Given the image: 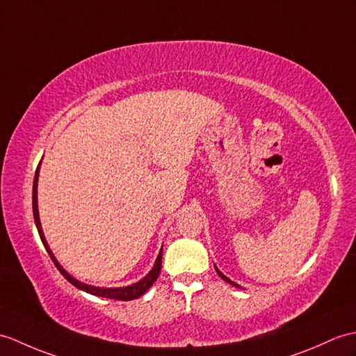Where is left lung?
<instances>
[{
  "label": "left lung",
  "instance_id": "left-lung-1",
  "mask_svg": "<svg viewBox=\"0 0 356 356\" xmlns=\"http://www.w3.org/2000/svg\"><path fill=\"white\" fill-rule=\"evenodd\" d=\"M216 271L218 273V276H220V277H221L222 280H226V282H227V284H230V285H234V286H236V288H241V286H239L238 284H235V282H234V280H230V279H229L227 276H225V275H222V273H221V271H220V270H218L217 267H216Z\"/></svg>",
  "mask_w": 356,
  "mask_h": 356
}]
</instances>
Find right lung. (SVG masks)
<instances>
[{
    "mask_svg": "<svg viewBox=\"0 0 356 356\" xmlns=\"http://www.w3.org/2000/svg\"><path fill=\"white\" fill-rule=\"evenodd\" d=\"M40 163H42V161L39 162L38 168H36V172H35V180H33V217H35V222H36L38 232H39V236H40V241H42L45 250L48 252L49 258H51V261L54 262V266L57 267V270H59L62 275H63V277L68 280V282H71L74 286H77L79 290L85 291V293H89V294H92V296L106 297V299H115V300H134V299H138V297L143 296L148 290V288H150L154 284V280L158 279V276H159L161 268H162V249H161V252L158 254V258H156V261H154L153 268L148 271L143 279L138 280V282H135V284H131V285L118 286V288H102V286H94V285H88V284L80 282V280H77L76 277H72L70 273L60 266V262L56 259V256L53 254L51 249H49V245L47 243L45 235L42 232V225H40V220H39L38 181H39Z\"/></svg>",
    "mask_w": 356,
    "mask_h": 356,
    "instance_id": "right-lung-1",
    "label": "right lung"
}]
</instances>
